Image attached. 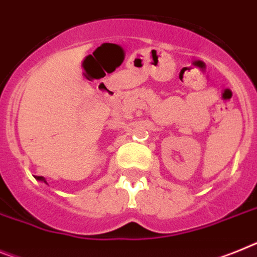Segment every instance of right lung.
I'll list each match as a JSON object with an SVG mask.
<instances>
[{"instance_id":"add662e5","label":"right lung","mask_w":257,"mask_h":257,"mask_svg":"<svg viewBox=\"0 0 257 257\" xmlns=\"http://www.w3.org/2000/svg\"><path fill=\"white\" fill-rule=\"evenodd\" d=\"M35 178H36L37 181H43V182H45V183H47V181H45V178H44V177H41V175H40V177H35Z\"/></svg>"}]
</instances>
